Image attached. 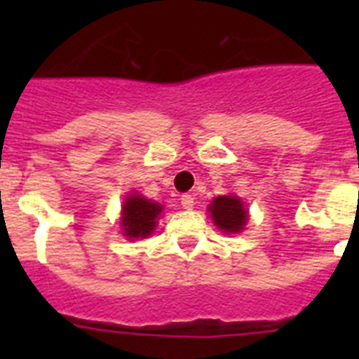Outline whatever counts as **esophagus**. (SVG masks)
I'll use <instances>...</instances> for the list:
<instances>
[{"label":"esophagus","mask_w":359,"mask_h":359,"mask_svg":"<svg viewBox=\"0 0 359 359\" xmlns=\"http://www.w3.org/2000/svg\"><path fill=\"white\" fill-rule=\"evenodd\" d=\"M182 207L185 208V210H192L194 208V198L190 194H183L182 196Z\"/></svg>","instance_id":"1"}]
</instances>
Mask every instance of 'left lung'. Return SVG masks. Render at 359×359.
Returning <instances> with one entry per match:
<instances>
[{"mask_svg": "<svg viewBox=\"0 0 359 359\" xmlns=\"http://www.w3.org/2000/svg\"><path fill=\"white\" fill-rule=\"evenodd\" d=\"M210 217L219 230L226 233H237L248 223V210L237 196H217L208 207Z\"/></svg>", "mask_w": 359, "mask_h": 359, "instance_id": "8db88e82", "label": "left lung"}]
</instances>
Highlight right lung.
Masks as SVG:
<instances>
[{
    "label": "right lung",
    "mask_w": 359,
    "mask_h": 359,
    "mask_svg": "<svg viewBox=\"0 0 359 359\" xmlns=\"http://www.w3.org/2000/svg\"><path fill=\"white\" fill-rule=\"evenodd\" d=\"M161 210L163 207L160 203L142 198L140 194H129L122 205V233L128 239H145L156 228Z\"/></svg>",
    "instance_id": "right-lung-1"
}]
</instances>
